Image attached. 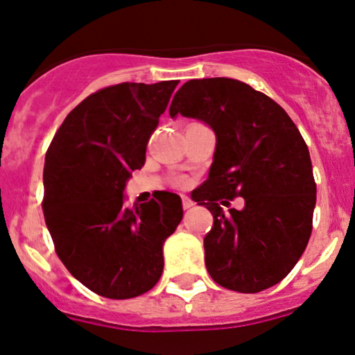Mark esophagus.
Masks as SVG:
<instances>
[{
	"instance_id": "esophagus-1",
	"label": "esophagus",
	"mask_w": 355,
	"mask_h": 355,
	"mask_svg": "<svg viewBox=\"0 0 355 355\" xmlns=\"http://www.w3.org/2000/svg\"><path fill=\"white\" fill-rule=\"evenodd\" d=\"M182 206H184V209H190L193 206V200L187 196H182Z\"/></svg>"
}]
</instances>
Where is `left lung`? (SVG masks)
I'll return each instance as SVG.
<instances>
[{
	"instance_id": "left-lung-1",
	"label": "left lung",
	"mask_w": 355,
	"mask_h": 355,
	"mask_svg": "<svg viewBox=\"0 0 355 355\" xmlns=\"http://www.w3.org/2000/svg\"><path fill=\"white\" fill-rule=\"evenodd\" d=\"M204 121L216 134L209 178L193 193L214 225L204 238L209 275L226 289L260 293L281 282L313 230L316 184L296 124L270 96L231 78L190 80L170 115ZM243 196L241 211L218 207Z\"/></svg>"
}]
</instances>
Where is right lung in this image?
Returning <instances> with one entry per match:
<instances>
[{
    "label": "right lung",
    "mask_w": 355,
    "mask_h": 355,
    "mask_svg": "<svg viewBox=\"0 0 355 355\" xmlns=\"http://www.w3.org/2000/svg\"><path fill=\"white\" fill-rule=\"evenodd\" d=\"M177 80L119 83L87 96L55 132L44 165V218L54 248L73 277L110 300L155 287L163 243L180 225L177 193L124 206L130 171L146 146Z\"/></svg>",
    "instance_id": "obj_1"
}]
</instances>
